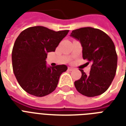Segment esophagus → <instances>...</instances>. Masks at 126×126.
Segmentation results:
<instances>
[{
	"instance_id": "34e87169",
	"label": "esophagus",
	"mask_w": 126,
	"mask_h": 126,
	"mask_svg": "<svg viewBox=\"0 0 126 126\" xmlns=\"http://www.w3.org/2000/svg\"><path fill=\"white\" fill-rule=\"evenodd\" d=\"M68 69H69L70 71H73L75 70V68H73V67H68Z\"/></svg>"
}]
</instances>
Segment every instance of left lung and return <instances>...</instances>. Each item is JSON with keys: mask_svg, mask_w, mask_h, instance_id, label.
Here are the masks:
<instances>
[{"mask_svg": "<svg viewBox=\"0 0 126 126\" xmlns=\"http://www.w3.org/2000/svg\"><path fill=\"white\" fill-rule=\"evenodd\" d=\"M71 36L79 40L82 46V57L92 63L90 74L81 69L82 77L75 81L77 90L87 97H95L105 92L115 77L118 57L115 46L105 32L98 29L83 27L73 30Z\"/></svg>", "mask_w": 126, "mask_h": 126, "instance_id": "left-lung-1", "label": "left lung"}]
</instances>
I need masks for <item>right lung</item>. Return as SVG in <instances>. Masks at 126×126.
<instances>
[{
    "label": "right lung",
    "instance_id": "obj_1",
    "mask_svg": "<svg viewBox=\"0 0 126 126\" xmlns=\"http://www.w3.org/2000/svg\"><path fill=\"white\" fill-rule=\"evenodd\" d=\"M69 31L35 26L25 29L17 36L12 53L13 71L19 84L28 94L43 97L55 90L67 67H47L46 59L48 52L55 51Z\"/></svg>",
    "mask_w": 126,
    "mask_h": 126
}]
</instances>
